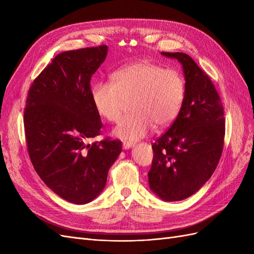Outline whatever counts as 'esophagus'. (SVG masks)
Instances as JSON below:
<instances>
[{
    "label": "esophagus",
    "instance_id": "34e87169",
    "mask_svg": "<svg viewBox=\"0 0 254 254\" xmlns=\"http://www.w3.org/2000/svg\"><path fill=\"white\" fill-rule=\"evenodd\" d=\"M132 146H133V143H130V142H124V143H123V148H124L125 150L131 148Z\"/></svg>",
    "mask_w": 254,
    "mask_h": 254
}]
</instances>
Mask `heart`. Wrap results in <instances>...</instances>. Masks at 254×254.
Instances as JSON below:
<instances>
[{"label":"heart","mask_w":254,"mask_h":254,"mask_svg":"<svg viewBox=\"0 0 254 254\" xmlns=\"http://www.w3.org/2000/svg\"><path fill=\"white\" fill-rule=\"evenodd\" d=\"M186 83L173 68L141 60L120 67L111 82L98 81L91 88L96 112L108 122H117L126 102L132 113L122 119L112 134L132 143L147 135L156 124L162 128L175 121L183 104Z\"/></svg>","instance_id":"b5f03b06"}]
</instances>
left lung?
<instances>
[{
    "instance_id": "left-lung-1",
    "label": "left lung",
    "mask_w": 254,
    "mask_h": 254,
    "mask_svg": "<svg viewBox=\"0 0 254 254\" xmlns=\"http://www.w3.org/2000/svg\"><path fill=\"white\" fill-rule=\"evenodd\" d=\"M182 65L186 92L178 117L152 144L150 190L164 201L183 200L201 189L224 147V107L211 79L188 54L161 52Z\"/></svg>"
}]
</instances>
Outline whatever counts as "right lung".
<instances>
[{"mask_svg":"<svg viewBox=\"0 0 254 254\" xmlns=\"http://www.w3.org/2000/svg\"><path fill=\"white\" fill-rule=\"evenodd\" d=\"M107 54V45L58 54L27 94L24 128L35 171L54 193L75 204L102 193L122 151L118 140L87 144L103 126L90 80Z\"/></svg>","mask_w":254,"mask_h":254,"instance_id":"1","label":"right lung"}]
</instances>
